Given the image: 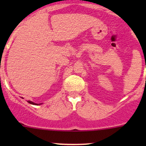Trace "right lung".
<instances>
[{
    "label": "right lung",
    "instance_id": "obj_1",
    "mask_svg": "<svg viewBox=\"0 0 146 146\" xmlns=\"http://www.w3.org/2000/svg\"><path fill=\"white\" fill-rule=\"evenodd\" d=\"M29 103V104H35V105H38V104H36V103H35V102H32V101H27Z\"/></svg>",
    "mask_w": 146,
    "mask_h": 146
}]
</instances>
